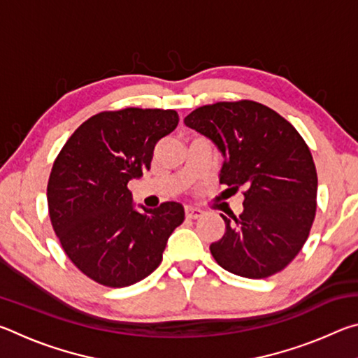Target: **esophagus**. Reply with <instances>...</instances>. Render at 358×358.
Here are the masks:
<instances>
[{
  "label": "esophagus",
  "mask_w": 358,
  "mask_h": 358,
  "mask_svg": "<svg viewBox=\"0 0 358 358\" xmlns=\"http://www.w3.org/2000/svg\"><path fill=\"white\" fill-rule=\"evenodd\" d=\"M203 211L201 208H196V207H186L185 208V215L186 217H189V220H197L199 216H201Z\"/></svg>",
  "instance_id": "1"
}]
</instances>
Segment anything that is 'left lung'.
Here are the masks:
<instances>
[{
	"instance_id": "8db88e82",
	"label": "left lung",
	"mask_w": 358,
	"mask_h": 358,
	"mask_svg": "<svg viewBox=\"0 0 358 358\" xmlns=\"http://www.w3.org/2000/svg\"><path fill=\"white\" fill-rule=\"evenodd\" d=\"M185 124L208 137L224 156L220 183L243 187V213L210 245L230 273L260 280L292 262L316 216L317 173L311 151L292 124L254 101L199 107ZM227 189V191H229Z\"/></svg>"
}]
</instances>
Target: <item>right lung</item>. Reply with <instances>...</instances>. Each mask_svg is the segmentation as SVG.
<instances>
[{
	"mask_svg": "<svg viewBox=\"0 0 358 358\" xmlns=\"http://www.w3.org/2000/svg\"><path fill=\"white\" fill-rule=\"evenodd\" d=\"M178 124V113L128 107L93 115L53 162L48 215L66 256L83 275L126 287L159 266L185 208L164 202L137 211L128 183L150 171L153 150Z\"/></svg>",
	"mask_w": 358,
	"mask_h": 358,
	"instance_id": "obj_1",
	"label": "right lung"
}]
</instances>
